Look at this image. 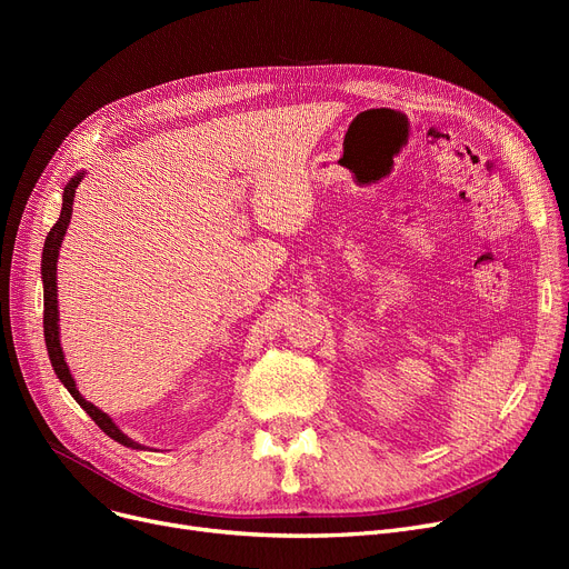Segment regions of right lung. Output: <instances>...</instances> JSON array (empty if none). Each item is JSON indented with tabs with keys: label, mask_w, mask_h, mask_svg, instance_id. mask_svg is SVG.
<instances>
[{
	"label": "right lung",
	"mask_w": 569,
	"mask_h": 569,
	"mask_svg": "<svg viewBox=\"0 0 569 569\" xmlns=\"http://www.w3.org/2000/svg\"><path fill=\"white\" fill-rule=\"evenodd\" d=\"M82 172L76 174L71 182L64 187V196H62V212H59L57 223L50 228L48 237H46V244H43V258H41V279H43V335H46V348L50 355V362L52 369L57 373V378L64 382L67 390L71 392V397L82 406V410L92 417V420L99 425V429L110 436L112 440H117L119 445H127L133 447V450H142V445L133 442L129 436H124L114 427V422L106 412H101L94 403H89L82 399V395L76 390V380L71 378V371L64 362V352L62 346H59V327H57V256H59V244H62V237L67 232V226L71 221V212H73V196L76 189L80 184Z\"/></svg>",
	"instance_id": "obj_1"
}]
</instances>
